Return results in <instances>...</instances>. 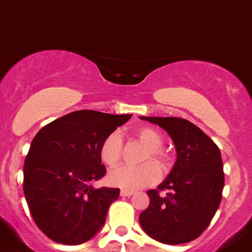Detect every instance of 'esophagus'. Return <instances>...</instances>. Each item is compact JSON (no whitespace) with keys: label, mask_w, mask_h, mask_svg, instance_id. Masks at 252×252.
<instances>
[{"label":"esophagus","mask_w":252,"mask_h":252,"mask_svg":"<svg viewBox=\"0 0 252 252\" xmlns=\"http://www.w3.org/2000/svg\"><path fill=\"white\" fill-rule=\"evenodd\" d=\"M134 194V192L133 191H128V189H122L121 191V196L122 197H130Z\"/></svg>","instance_id":"34e87169"}]
</instances>
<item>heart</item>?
I'll return each mask as SVG.
<instances>
[{"label":"heart","mask_w":252,"mask_h":252,"mask_svg":"<svg viewBox=\"0 0 252 252\" xmlns=\"http://www.w3.org/2000/svg\"><path fill=\"white\" fill-rule=\"evenodd\" d=\"M134 137L146 147L142 156V165L138 167H118L108 174V182L114 187L123 188L128 191L139 189L152 185L159 178L160 171L169 168V157L162 149L163 137L157 129L152 126H142L134 131ZM99 156L104 164L115 167L122 159V139L117 133H112L101 142ZM156 164L154 165V163Z\"/></svg>","instance_id":"b5f03b06"}]
</instances>
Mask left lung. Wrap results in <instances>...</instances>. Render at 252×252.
I'll return each mask as SVG.
<instances>
[{
	"instance_id": "obj_1",
	"label": "left lung",
	"mask_w": 252,
	"mask_h": 252,
	"mask_svg": "<svg viewBox=\"0 0 252 252\" xmlns=\"http://www.w3.org/2000/svg\"><path fill=\"white\" fill-rule=\"evenodd\" d=\"M168 133L176 147L173 168L158 189H149V206L139 216L143 231L162 244H186L210 225L225 185L221 152L197 126L182 118L139 117Z\"/></svg>"
}]
</instances>
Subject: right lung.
Returning <instances> with one entry per match:
<instances>
[{
    "label": "right lung",
    "mask_w": 252,
    "mask_h": 252,
    "mask_svg": "<svg viewBox=\"0 0 252 252\" xmlns=\"http://www.w3.org/2000/svg\"><path fill=\"white\" fill-rule=\"evenodd\" d=\"M131 114L76 110L38 130L24 164V193L37 227L53 241L80 245L105 223L119 188H94L105 176L99 149Z\"/></svg>",
    "instance_id": "1"
}]
</instances>
